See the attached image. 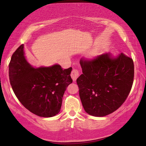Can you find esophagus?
<instances>
[{
  "label": "esophagus",
  "mask_w": 146,
  "mask_h": 146,
  "mask_svg": "<svg viewBox=\"0 0 146 146\" xmlns=\"http://www.w3.org/2000/svg\"><path fill=\"white\" fill-rule=\"evenodd\" d=\"M80 73H79L78 70L77 69H74L71 72V77L72 78L73 81H76L77 78L78 77Z\"/></svg>",
  "instance_id": "esophagus-1"
}]
</instances>
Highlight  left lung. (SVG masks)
<instances>
[{"label":"left lung","instance_id":"obj_1","mask_svg":"<svg viewBox=\"0 0 146 146\" xmlns=\"http://www.w3.org/2000/svg\"><path fill=\"white\" fill-rule=\"evenodd\" d=\"M83 74L77 79L82 104L91 116L103 117L116 111L125 101L134 78L133 60L123 53H110L92 59L82 58Z\"/></svg>","mask_w":146,"mask_h":146}]
</instances>
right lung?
Returning a JSON list of instances; mask_svg holds the SVG:
<instances>
[{"label": "right lung", "mask_w": 146, "mask_h": 146, "mask_svg": "<svg viewBox=\"0 0 146 146\" xmlns=\"http://www.w3.org/2000/svg\"><path fill=\"white\" fill-rule=\"evenodd\" d=\"M72 69H63L59 64L35 69L26 60L22 44L11 56L10 82L25 108L38 116L52 117L60 112L64 91L72 83Z\"/></svg>", "instance_id": "obj_1"}]
</instances>
